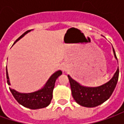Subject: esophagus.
Here are the masks:
<instances>
[{
    "label": "esophagus",
    "mask_w": 124,
    "mask_h": 124,
    "mask_svg": "<svg viewBox=\"0 0 124 124\" xmlns=\"http://www.w3.org/2000/svg\"><path fill=\"white\" fill-rule=\"evenodd\" d=\"M63 69H64V68H63Z\"/></svg>",
    "instance_id": "obj_1"
}]
</instances>
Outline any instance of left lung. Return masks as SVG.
<instances>
[{"mask_svg": "<svg viewBox=\"0 0 124 124\" xmlns=\"http://www.w3.org/2000/svg\"><path fill=\"white\" fill-rule=\"evenodd\" d=\"M113 50L115 58L117 59L114 48ZM118 76L119 68H117L114 76L108 82L99 87L88 88L81 86L70 76H68L70 81L72 95L74 100L80 106L88 108L98 106L109 99L116 86Z\"/></svg>", "mask_w": 124, "mask_h": 124, "instance_id": "left-lung-1", "label": "left lung"}]
</instances>
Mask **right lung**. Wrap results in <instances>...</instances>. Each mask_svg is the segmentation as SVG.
Wrapping results in <instances>:
<instances>
[{"mask_svg":"<svg viewBox=\"0 0 124 124\" xmlns=\"http://www.w3.org/2000/svg\"><path fill=\"white\" fill-rule=\"evenodd\" d=\"M31 31V30L27 31L24 34H23L16 40L15 41V42H17L18 40H20V38L23 37L26 34L29 32ZM62 74V71H60V70L56 72L50 76V78H49V80L46 82L43 88H42L38 91L32 92V93H19L11 88H9V89L14 96V98L16 99V100L23 106L32 109H40V108H46L51 102L52 99V92H53L56 80L57 78H58V76L61 75ZM7 79L8 84L10 85L8 74L7 72Z\"/></svg>","mask_w":124,"mask_h":124,"instance_id":"obj_1","label":"right lung"}]
</instances>
